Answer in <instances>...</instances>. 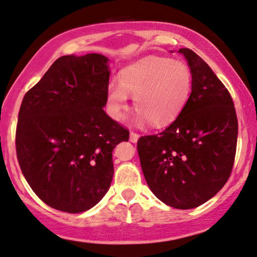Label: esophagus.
Returning a JSON list of instances; mask_svg holds the SVG:
<instances>
[{
	"instance_id": "obj_1",
	"label": "esophagus",
	"mask_w": 257,
	"mask_h": 257,
	"mask_svg": "<svg viewBox=\"0 0 257 257\" xmlns=\"http://www.w3.org/2000/svg\"><path fill=\"white\" fill-rule=\"evenodd\" d=\"M139 137L140 135L137 134V132H134V131L130 132V141H131L132 143H136L137 140H139Z\"/></svg>"
}]
</instances>
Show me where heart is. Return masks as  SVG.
Masks as SVG:
<instances>
[{"mask_svg": "<svg viewBox=\"0 0 257 257\" xmlns=\"http://www.w3.org/2000/svg\"><path fill=\"white\" fill-rule=\"evenodd\" d=\"M192 90V72L183 61L167 57H146L121 72L120 82L107 85L106 110L115 121L123 120L128 95L139 109V122L151 120L162 126L178 117Z\"/></svg>", "mask_w": 257, "mask_h": 257, "instance_id": "1", "label": "heart"}]
</instances>
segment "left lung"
<instances>
[{
  "instance_id": "8db88e82",
  "label": "left lung",
  "mask_w": 257,
  "mask_h": 257,
  "mask_svg": "<svg viewBox=\"0 0 257 257\" xmlns=\"http://www.w3.org/2000/svg\"><path fill=\"white\" fill-rule=\"evenodd\" d=\"M192 72V90L179 116L158 135L137 142L143 175L165 205L201 206L224 186L238 141L233 99L207 63L190 49H179Z\"/></svg>"
}]
</instances>
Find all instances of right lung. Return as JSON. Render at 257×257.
<instances>
[{"instance_id":"obj_1","label":"right lung","mask_w":257,"mask_h":257,"mask_svg":"<svg viewBox=\"0 0 257 257\" xmlns=\"http://www.w3.org/2000/svg\"><path fill=\"white\" fill-rule=\"evenodd\" d=\"M107 61L100 54L60 57L19 109V167L35 195L59 211L81 213L105 196L112 151L128 141V130L104 111Z\"/></svg>"}]
</instances>
